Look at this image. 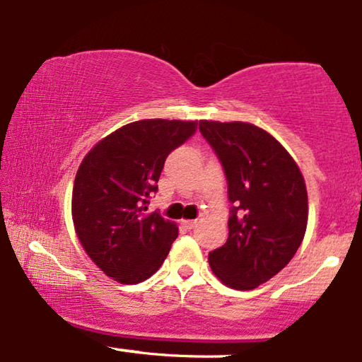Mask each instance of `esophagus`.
<instances>
[{"label": "esophagus", "instance_id": "obj_1", "mask_svg": "<svg viewBox=\"0 0 362 362\" xmlns=\"http://www.w3.org/2000/svg\"><path fill=\"white\" fill-rule=\"evenodd\" d=\"M182 224H185L186 229H192V228H196L198 221H196V219H187V221H182Z\"/></svg>", "mask_w": 362, "mask_h": 362}]
</instances>
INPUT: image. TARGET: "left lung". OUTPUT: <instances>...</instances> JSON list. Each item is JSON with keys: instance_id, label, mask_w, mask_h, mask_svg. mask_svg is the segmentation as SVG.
<instances>
[{"instance_id": "obj_1", "label": "left lung", "mask_w": 362, "mask_h": 362, "mask_svg": "<svg viewBox=\"0 0 362 362\" xmlns=\"http://www.w3.org/2000/svg\"><path fill=\"white\" fill-rule=\"evenodd\" d=\"M199 131L223 164L233 203L228 241L209 252V266L229 288L255 289L278 274L301 246L306 182L293 156L262 128L203 119Z\"/></svg>"}]
</instances>
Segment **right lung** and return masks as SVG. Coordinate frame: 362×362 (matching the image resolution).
Here are the masks:
<instances>
[{
	"label": "right lung",
	"mask_w": 362,
	"mask_h": 362,
	"mask_svg": "<svg viewBox=\"0 0 362 362\" xmlns=\"http://www.w3.org/2000/svg\"><path fill=\"white\" fill-rule=\"evenodd\" d=\"M198 121L141 119L121 126L79 164L71 213L91 261L121 284H138L159 269L177 226L148 213L164 161L194 134Z\"/></svg>",
	"instance_id": "1"
}]
</instances>
